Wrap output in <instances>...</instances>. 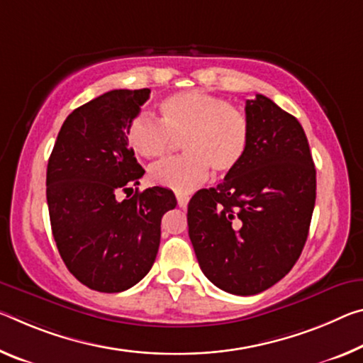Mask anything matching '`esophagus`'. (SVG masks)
I'll return each mask as SVG.
<instances>
[{
  "label": "esophagus",
  "instance_id": "obj_1",
  "mask_svg": "<svg viewBox=\"0 0 363 363\" xmlns=\"http://www.w3.org/2000/svg\"><path fill=\"white\" fill-rule=\"evenodd\" d=\"M177 197V205L181 206V208H186L187 203H189V195L186 194H176Z\"/></svg>",
  "mask_w": 363,
  "mask_h": 363
}]
</instances>
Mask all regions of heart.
Returning a JSON list of instances; mask_svg holds the SVG:
<instances>
[{
  "label": "heart",
  "instance_id": "heart-1",
  "mask_svg": "<svg viewBox=\"0 0 363 363\" xmlns=\"http://www.w3.org/2000/svg\"><path fill=\"white\" fill-rule=\"evenodd\" d=\"M129 143L143 158L168 153L182 140L187 155L150 168V179L176 192H189L208 177L239 168L250 145V124L239 108L199 90L181 91L161 101L160 119L142 113L132 119Z\"/></svg>",
  "mask_w": 363,
  "mask_h": 363
}]
</instances>
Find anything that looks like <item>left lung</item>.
Masks as SVG:
<instances>
[{
	"instance_id": "left-lung-1",
	"label": "left lung",
	"mask_w": 363,
	"mask_h": 363,
	"mask_svg": "<svg viewBox=\"0 0 363 363\" xmlns=\"http://www.w3.org/2000/svg\"><path fill=\"white\" fill-rule=\"evenodd\" d=\"M250 145L239 168L187 208L189 238L220 289L254 296L291 272L306 245L316 171L306 132L268 96L245 101Z\"/></svg>"
}]
</instances>
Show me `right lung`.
<instances>
[{
	"label": "right lung",
	"instance_id": "obj_1",
	"mask_svg": "<svg viewBox=\"0 0 363 363\" xmlns=\"http://www.w3.org/2000/svg\"><path fill=\"white\" fill-rule=\"evenodd\" d=\"M150 89L111 90L69 114L48 160L47 202L62 262L99 292L132 287L153 267L161 218L177 205L164 187L135 189L143 168L128 130Z\"/></svg>",
	"mask_w": 363,
	"mask_h": 363
}]
</instances>
